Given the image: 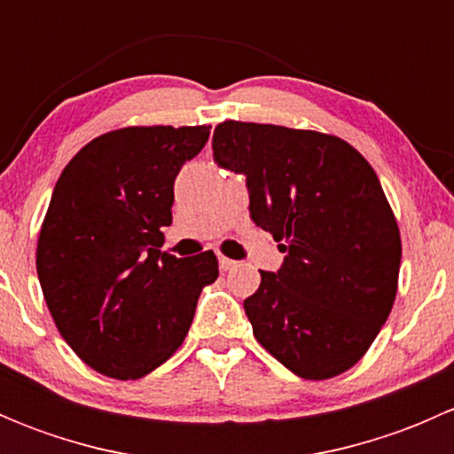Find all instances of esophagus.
<instances>
[{"label": "esophagus", "mask_w": 454, "mask_h": 454, "mask_svg": "<svg viewBox=\"0 0 454 454\" xmlns=\"http://www.w3.org/2000/svg\"><path fill=\"white\" fill-rule=\"evenodd\" d=\"M237 265V261H232V259H228V256H223V254H219V268L223 270V272H228V270H232Z\"/></svg>", "instance_id": "obj_1"}]
</instances>
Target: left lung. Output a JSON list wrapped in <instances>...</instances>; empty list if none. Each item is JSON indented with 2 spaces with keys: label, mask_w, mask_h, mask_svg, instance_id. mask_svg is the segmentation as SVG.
<instances>
[{
  "label": "left lung",
  "mask_w": 454,
  "mask_h": 454,
  "mask_svg": "<svg viewBox=\"0 0 454 454\" xmlns=\"http://www.w3.org/2000/svg\"><path fill=\"white\" fill-rule=\"evenodd\" d=\"M213 158L246 176L250 217L286 254L244 301L259 345L305 380L354 367L391 314L402 241L371 164L320 131L226 121Z\"/></svg>",
  "instance_id": "8db88e82"
}]
</instances>
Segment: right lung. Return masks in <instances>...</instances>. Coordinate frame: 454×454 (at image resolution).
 Returning a JSON list of instances; mask_svg holds the SVG:
<instances>
[{"label":"right lung","mask_w":454,"mask_h":454,"mask_svg":"<svg viewBox=\"0 0 454 454\" xmlns=\"http://www.w3.org/2000/svg\"><path fill=\"white\" fill-rule=\"evenodd\" d=\"M210 127H125L87 142L54 186L36 274L63 340L98 373L138 380L184 342L217 256L160 253L173 182Z\"/></svg>","instance_id":"add662e5"}]
</instances>
